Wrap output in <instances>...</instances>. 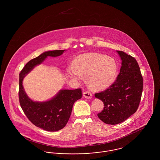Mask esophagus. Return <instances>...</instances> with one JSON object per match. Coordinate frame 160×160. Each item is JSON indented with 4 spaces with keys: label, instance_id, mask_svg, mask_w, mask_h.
<instances>
[{
    "label": "esophagus",
    "instance_id": "1",
    "mask_svg": "<svg viewBox=\"0 0 160 160\" xmlns=\"http://www.w3.org/2000/svg\"><path fill=\"white\" fill-rule=\"evenodd\" d=\"M83 94L84 97L87 99H91L92 98V95L89 92H84Z\"/></svg>",
    "mask_w": 160,
    "mask_h": 160
}]
</instances>
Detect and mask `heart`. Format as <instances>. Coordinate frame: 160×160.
Returning <instances> with one entry per match:
<instances>
[{"label":"heart","mask_w":160,"mask_h":160,"mask_svg":"<svg viewBox=\"0 0 160 160\" xmlns=\"http://www.w3.org/2000/svg\"><path fill=\"white\" fill-rule=\"evenodd\" d=\"M67 70L69 78L77 81L87 76L88 84L93 91H101L114 82L118 67L113 58L98 53H88L78 56Z\"/></svg>","instance_id":"obj_1"}]
</instances>
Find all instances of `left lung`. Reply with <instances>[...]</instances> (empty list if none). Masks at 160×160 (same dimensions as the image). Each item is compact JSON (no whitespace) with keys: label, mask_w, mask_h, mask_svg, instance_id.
Instances as JSON below:
<instances>
[{"label":"left lung","mask_w":160,"mask_h":160,"mask_svg":"<svg viewBox=\"0 0 160 160\" xmlns=\"http://www.w3.org/2000/svg\"><path fill=\"white\" fill-rule=\"evenodd\" d=\"M116 52L122 63L116 82L95 95L104 102V109L98 117L109 125L123 122L137 111L143 91V77L137 61L123 52Z\"/></svg>","instance_id":"obj_1"}]
</instances>
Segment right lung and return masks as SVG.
Masks as SVG:
<instances>
[{
  "label": "right lung",
  "mask_w": 160,
  "mask_h": 160,
  "mask_svg": "<svg viewBox=\"0 0 160 160\" xmlns=\"http://www.w3.org/2000/svg\"><path fill=\"white\" fill-rule=\"evenodd\" d=\"M65 52L47 51L28 62L20 73L19 101L23 112L35 126L48 131H57L65 127L77 100L82 98L81 89H61L55 96L46 101H35L31 99L24 89L23 80L36 66L40 65L48 56L58 57Z\"/></svg>",
  "instance_id": "right-lung-1"
}]
</instances>
